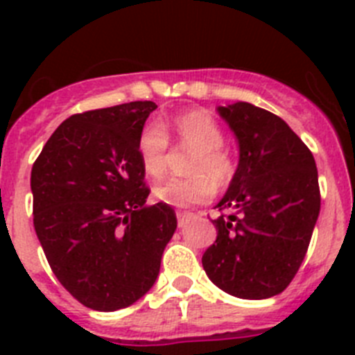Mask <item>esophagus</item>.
Masks as SVG:
<instances>
[{
	"instance_id": "1",
	"label": "esophagus",
	"mask_w": 355,
	"mask_h": 355,
	"mask_svg": "<svg viewBox=\"0 0 355 355\" xmlns=\"http://www.w3.org/2000/svg\"><path fill=\"white\" fill-rule=\"evenodd\" d=\"M175 216H178V225H180V227H184V225L188 224V220L192 218V213H190V211H178V213H175Z\"/></svg>"
}]
</instances>
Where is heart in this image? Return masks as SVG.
Wrapping results in <instances>:
<instances>
[{
	"label": "heart",
	"mask_w": 355,
	"mask_h": 355,
	"mask_svg": "<svg viewBox=\"0 0 355 355\" xmlns=\"http://www.w3.org/2000/svg\"><path fill=\"white\" fill-rule=\"evenodd\" d=\"M183 146L196 150L188 172L190 178H172L155 187V197L168 206L200 205L215 192V187H227L234 175V163L222 149L224 133L215 119L202 110H193L172 122ZM168 137L158 122L142 128L137 140V155L142 171L149 178H162L167 168ZM216 184L213 185L212 183Z\"/></svg>",
	"instance_id": "1"
}]
</instances>
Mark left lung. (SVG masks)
<instances>
[{
  "mask_svg": "<svg viewBox=\"0 0 355 355\" xmlns=\"http://www.w3.org/2000/svg\"><path fill=\"white\" fill-rule=\"evenodd\" d=\"M238 142V167L216 208V240L202 256L211 283L247 300L281 293L300 268L320 213L311 150L268 110L218 106Z\"/></svg>",
  "mask_w": 355,
  "mask_h": 355,
  "instance_id": "8db88e82",
  "label": "left lung"
}]
</instances>
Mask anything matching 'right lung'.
I'll return each mask as SVG.
<instances>
[{
    "mask_svg": "<svg viewBox=\"0 0 355 355\" xmlns=\"http://www.w3.org/2000/svg\"><path fill=\"white\" fill-rule=\"evenodd\" d=\"M158 108L133 101L65 119L31 168L33 225L62 286L96 311L153 288L178 220L149 196L137 140Z\"/></svg>",
    "mask_w": 355,
    "mask_h": 355,
    "instance_id": "obj_1",
    "label": "right lung"
}]
</instances>
